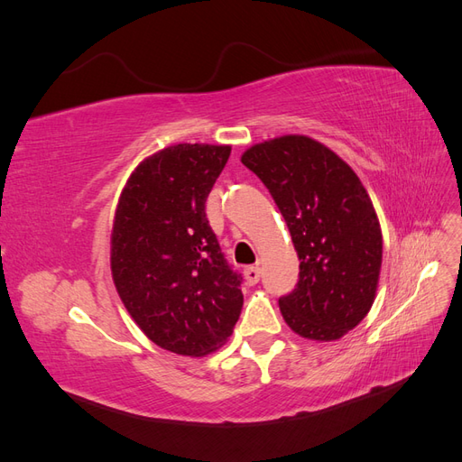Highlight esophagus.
I'll use <instances>...</instances> for the list:
<instances>
[{
	"mask_svg": "<svg viewBox=\"0 0 462 462\" xmlns=\"http://www.w3.org/2000/svg\"><path fill=\"white\" fill-rule=\"evenodd\" d=\"M245 277H246L248 285H256L260 282V268H258V265H250V268H246Z\"/></svg>",
	"mask_w": 462,
	"mask_h": 462,
	"instance_id": "34e87169",
	"label": "esophagus"
}]
</instances>
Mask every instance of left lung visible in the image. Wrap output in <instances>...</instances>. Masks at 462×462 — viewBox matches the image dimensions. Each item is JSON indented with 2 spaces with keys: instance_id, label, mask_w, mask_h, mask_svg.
I'll use <instances>...</instances> for the list:
<instances>
[{
  "instance_id": "obj_1",
  "label": "left lung",
  "mask_w": 462,
  "mask_h": 462,
  "mask_svg": "<svg viewBox=\"0 0 462 462\" xmlns=\"http://www.w3.org/2000/svg\"><path fill=\"white\" fill-rule=\"evenodd\" d=\"M241 162L270 190L299 254V282L279 299L300 337L335 341L374 304L382 229L366 189L337 153L302 134L248 148Z\"/></svg>"
}]
</instances>
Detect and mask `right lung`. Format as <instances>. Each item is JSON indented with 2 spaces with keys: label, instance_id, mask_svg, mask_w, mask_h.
I'll return each instance as SVG.
<instances>
[{
  "label": "right lung",
  "instance_id": "add662e5",
  "mask_svg": "<svg viewBox=\"0 0 462 462\" xmlns=\"http://www.w3.org/2000/svg\"><path fill=\"white\" fill-rule=\"evenodd\" d=\"M231 146L175 144L125 185L111 231L119 297L150 341L185 356L216 351L243 309V277L223 256L206 199Z\"/></svg>",
  "mask_w": 462,
  "mask_h": 462
}]
</instances>
